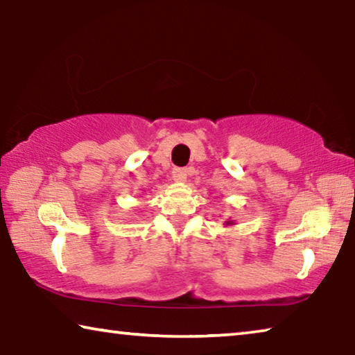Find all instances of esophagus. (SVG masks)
I'll return each mask as SVG.
<instances>
[{
  "instance_id": "obj_1",
  "label": "esophagus",
  "mask_w": 355,
  "mask_h": 355,
  "mask_svg": "<svg viewBox=\"0 0 355 355\" xmlns=\"http://www.w3.org/2000/svg\"><path fill=\"white\" fill-rule=\"evenodd\" d=\"M172 177L175 182H184L186 177H188V169H183V167H178V169H173Z\"/></svg>"
}]
</instances>
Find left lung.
<instances>
[{
	"instance_id": "left-lung-1",
	"label": "left lung",
	"mask_w": 355,
	"mask_h": 355,
	"mask_svg": "<svg viewBox=\"0 0 355 355\" xmlns=\"http://www.w3.org/2000/svg\"><path fill=\"white\" fill-rule=\"evenodd\" d=\"M225 225H233V220H227Z\"/></svg>"
}]
</instances>
